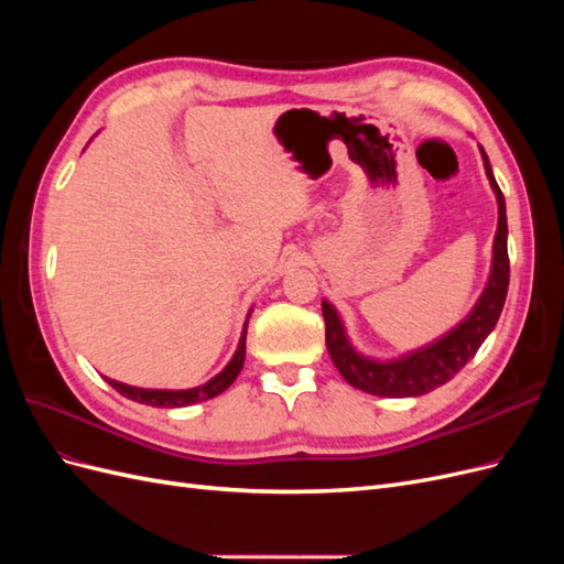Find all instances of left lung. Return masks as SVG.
<instances>
[{"instance_id": "8db88e82", "label": "left lung", "mask_w": 564, "mask_h": 564, "mask_svg": "<svg viewBox=\"0 0 564 564\" xmlns=\"http://www.w3.org/2000/svg\"><path fill=\"white\" fill-rule=\"evenodd\" d=\"M485 172L494 195L499 204V226L494 235V249H491V270L489 280L485 284V292L473 305V311L460 319L454 329L445 336L435 338L433 344L416 348L412 352H404L395 360H373V357L362 355L355 350L350 338L346 334L344 319L329 301H322V315L327 324V350L332 362L336 365L338 373L344 377L352 388L365 390L369 395L379 398H416L425 395L440 386L454 379V373L466 367V362L485 344V338L497 327L499 315L503 311L506 294H508V280H510V263H508V224H506V199L499 191L497 178L491 174V164L487 160V152L480 145Z\"/></svg>"}]
</instances>
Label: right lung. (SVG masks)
<instances>
[{
  "label": "right lung",
  "instance_id": "right-lung-1",
  "mask_svg": "<svg viewBox=\"0 0 564 564\" xmlns=\"http://www.w3.org/2000/svg\"><path fill=\"white\" fill-rule=\"evenodd\" d=\"M251 315V311H249ZM249 315L247 322L242 327V336H240V344H237V350L232 355V360L224 367V371H218L214 379H209L207 383H202L197 388H187V390H158V388H135V386H127L122 381H115V379H106L119 395H124L133 402H141V404H150V406H187V404H195V402H204V400H212L220 392L228 390L232 386V381L240 377V371L245 367V355H247V324H249Z\"/></svg>",
  "mask_w": 564,
  "mask_h": 564
}]
</instances>
